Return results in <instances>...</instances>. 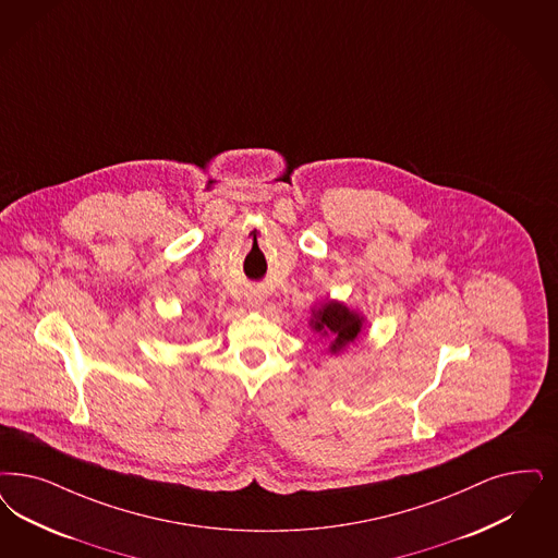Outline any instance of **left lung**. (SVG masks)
<instances>
[{
	"label": "left lung",
	"instance_id": "obj_1",
	"mask_svg": "<svg viewBox=\"0 0 558 558\" xmlns=\"http://www.w3.org/2000/svg\"><path fill=\"white\" fill-rule=\"evenodd\" d=\"M308 326L315 333H319V338L326 340L327 352L338 356L361 338L366 319L361 311L348 307L342 301L329 299L319 307L311 308Z\"/></svg>",
	"mask_w": 558,
	"mask_h": 558
}]
</instances>
